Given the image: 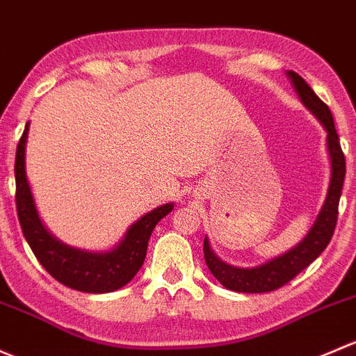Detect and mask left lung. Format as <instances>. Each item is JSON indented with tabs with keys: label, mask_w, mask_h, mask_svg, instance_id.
<instances>
[{
	"label": "left lung",
	"mask_w": 356,
	"mask_h": 356,
	"mask_svg": "<svg viewBox=\"0 0 356 356\" xmlns=\"http://www.w3.org/2000/svg\"><path fill=\"white\" fill-rule=\"evenodd\" d=\"M288 75L303 104L317 116L318 122L327 131V151L329 157H331V183H329L327 197H325V202L322 205L321 214L317 216V221L314 222V226L310 228L309 234L303 238L302 243L296 245L286 254L269 260L264 266L252 267V269H240V267L225 264L222 260L216 257L214 252L209 247V240L205 238L204 257L209 270L222 286L238 293H267L284 286L325 250L332 234H334L336 222H338L339 197H341L344 175H346V163H344V154L341 151V144H339L331 109L327 108L325 102H322L317 97V94L310 89L309 83L298 73L289 70Z\"/></svg>",
	"instance_id": "1"
}]
</instances>
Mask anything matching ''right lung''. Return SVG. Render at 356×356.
<instances>
[{"mask_svg":"<svg viewBox=\"0 0 356 356\" xmlns=\"http://www.w3.org/2000/svg\"><path fill=\"white\" fill-rule=\"evenodd\" d=\"M29 123L22 134L15 156V204L18 221L29 247L51 276L65 286L83 293H109L130 283L142 267L147 243L157 222L173 211V204L161 205L130 226L122 243L111 252L92 254L60 243L42 226L25 177V142Z\"/></svg>","mask_w":356,"mask_h":356,"instance_id":"right-lung-1","label":"right lung"}]
</instances>
